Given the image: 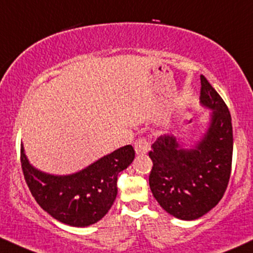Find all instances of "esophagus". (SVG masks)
<instances>
[{
  "label": "esophagus",
  "instance_id": "1",
  "mask_svg": "<svg viewBox=\"0 0 253 253\" xmlns=\"http://www.w3.org/2000/svg\"><path fill=\"white\" fill-rule=\"evenodd\" d=\"M134 150L135 154L138 155H143V154H147L150 150V142H149L148 138L142 137L135 142L134 144Z\"/></svg>",
  "mask_w": 253,
  "mask_h": 253
}]
</instances>
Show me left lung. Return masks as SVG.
<instances>
[{"label": "left lung", "instance_id": "8db88e82", "mask_svg": "<svg viewBox=\"0 0 253 253\" xmlns=\"http://www.w3.org/2000/svg\"><path fill=\"white\" fill-rule=\"evenodd\" d=\"M200 79V103L211 110L206 132L190 148L173 134L160 135L149 153L154 198L167 213L183 220L198 219L219 203L232 171V116L206 78Z\"/></svg>", "mask_w": 253, "mask_h": 253}]
</instances>
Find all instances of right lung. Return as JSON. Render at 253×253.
<instances>
[{
    "label": "right lung",
    "instance_id": "right-lung-1",
    "mask_svg": "<svg viewBox=\"0 0 253 253\" xmlns=\"http://www.w3.org/2000/svg\"><path fill=\"white\" fill-rule=\"evenodd\" d=\"M133 159V147L125 145L75 173L50 174L35 169L20 145L24 178L37 204L71 227H88L108 213L118 195V174Z\"/></svg>",
    "mask_w": 253,
    "mask_h": 253
}]
</instances>
